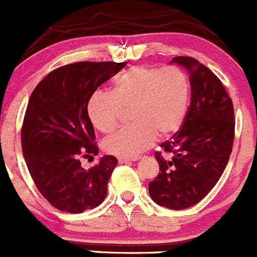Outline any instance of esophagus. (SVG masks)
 <instances>
[{
	"instance_id": "esophagus-1",
	"label": "esophagus",
	"mask_w": 257,
	"mask_h": 257,
	"mask_svg": "<svg viewBox=\"0 0 257 257\" xmlns=\"http://www.w3.org/2000/svg\"><path fill=\"white\" fill-rule=\"evenodd\" d=\"M117 161H119V164H126V162H136V161H138V158H137V157H134V158L120 157V158H117Z\"/></svg>"
}]
</instances>
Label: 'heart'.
Instances as JSON below:
<instances>
[{
    "mask_svg": "<svg viewBox=\"0 0 257 257\" xmlns=\"http://www.w3.org/2000/svg\"><path fill=\"white\" fill-rule=\"evenodd\" d=\"M190 83L177 68L133 67L114 80L110 93L95 92L88 100L87 114L97 131L109 133L119 123L121 111L133 124L104 140L105 151L132 158L151 147L156 137L176 133L186 117Z\"/></svg>",
    "mask_w": 257,
    "mask_h": 257,
    "instance_id": "heart-1",
    "label": "heart"
}]
</instances>
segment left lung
<instances>
[{
	"label": "left lung",
	"mask_w": 257,
	"mask_h": 257,
	"mask_svg": "<svg viewBox=\"0 0 257 257\" xmlns=\"http://www.w3.org/2000/svg\"><path fill=\"white\" fill-rule=\"evenodd\" d=\"M188 71L191 101L181 129L162 150L156 152L158 176L148 185L155 203L169 209H185L204 198L226 169L234 138V115L231 97L219 78L191 57H175Z\"/></svg>",
	"instance_id": "1"
}]
</instances>
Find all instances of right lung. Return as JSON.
<instances>
[{
    "instance_id": "1",
    "label": "right lung",
    "mask_w": 257,
    "mask_h": 257,
    "mask_svg": "<svg viewBox=\"0 0 257 257\" xmlns=\"http://www.w3.org/2000/svg\"><path fill=\"white\" fill-rule=\"evenodd\" d=\"M125 64H67L50 72L31 93L21 131L24 158L38 190L62 212L93 209L106 196L116 158L106 155L92 169L81 166V158L99 153L87 104Z\"/></svg>"
}]
</instances>
